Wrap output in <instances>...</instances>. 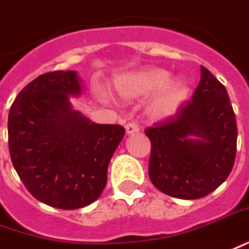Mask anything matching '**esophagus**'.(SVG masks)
I'll return each mask as SVG.
<instances>
[{"mask_svg": "<svg viewBox=\"0 0 249 249\" xmlns=\"http://www.w3.org/2000/svg\"><path fill=\"white\" fill-rule=\"evenodd\" d=\"M125 132H126V135L137 133L139 132V126H137L136 123H128V124L125 125Z\"/></svg>", "mask_w": 249, "mask_h": 249, "instance_id": "obj_1", "label": "esophagus"}]
</instances>
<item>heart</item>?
I'll return each mask as SVG.
<instances>
[{"mask_svg": "<svg viewBox=\"0 0 249 249\" xmlns=\"http://www.w3.org/2000/svg\"><path fill=\"white\" fill-rule=\"evenodd\" d=\"M119 94L126 100H139L148 95L151 98L145 112L154 121H166L175 117L190 100V82L183 76L171 78V72L158 67H147L125 74L116 79ZM102 98H107L100 91Z\"/></svg>", "mask_w": 249, "mask_h": 249, "instance_id": "obj_1", "label": "heart"}]
</instances>
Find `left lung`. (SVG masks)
<instances>
[{
    "instance_id": "left-lung-1",
    "label": "left lung",
    "mask_w": 249,
    "mask_h": 249,
    "mask_svg": "<svg viewBox=\"0 0 249 249\" xmlns=\"http://www.w3.org/2000/svg\"><path fill=\"white\" fill-rule=\"evenodd\" d=\"M151 140L148 175L156 189L180 199L214 191L232 171L237 125L227 89L201 66L193 101L145 130Z\"/></svg>"
}]
</instances>
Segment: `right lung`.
<instances>
[{"label": "right lung", "instance_id": "right-lung-1", "mask_svg": "<svg viewBox=\"0 0 249 249\" xmlns=\"http://www.w3.org/2000/svg\"><path fill=\"white\" fill-rule=\"evenodd\" d=\"M82 93L76 71L47 72L18 93L8 119L15 170L36 199L58 209L85 208L100 197L125 133L75 110L70 98Z\"/></svg>", "mask_w": 249, "mask_h": 249}]
</instances>
